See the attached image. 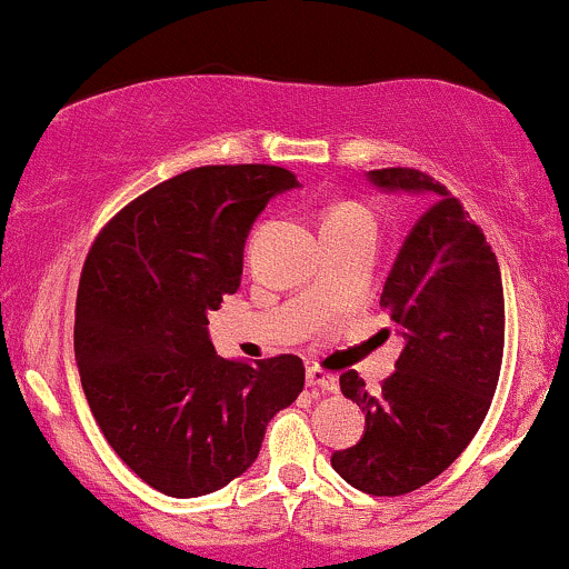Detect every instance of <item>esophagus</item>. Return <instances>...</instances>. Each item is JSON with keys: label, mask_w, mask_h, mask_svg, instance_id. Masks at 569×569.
Returning <instances> with one entry per match:
<instances>
[{"label": "esophagus", "mask_w": 569, "mask_h": 569, "mask_svg": "<svg viewBox=\"0 0 569 569\" xmlns=\"http://www.w3.org/2000/svg\"><path fill=\"white\" fill-rule=\"evenodd\" d=\"M307 385H309V388L326 390V393H333V390L339 388L336 377L328 375V371H322L320 366H309V369H307Z\"/></svg>", "instance_id": "1"}]
</instances>
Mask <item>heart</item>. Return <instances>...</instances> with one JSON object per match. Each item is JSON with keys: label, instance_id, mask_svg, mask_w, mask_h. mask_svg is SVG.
Masks as SVG:
<instances>
[{"label": "heart", "instance_id": "heart-1", "mask_svg": "<svg viewBox=\"0 0 569 569\" xmlns=\"http://www.w3.org/2000/svg\"><path fill=\"white\" fill-rule=\"evenodd\" d=\"M358 222H366L375 228V217H371L369 209H363V206L358 203H339V206H331L326 213H322V233H328V230L333 228H347V224H358Z\"/></svg>", "mask_w": 569, "mask_h": 569}]
</instances>
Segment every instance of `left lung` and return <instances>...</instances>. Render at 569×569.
Segmentation results:
<instances>
[{
  "instance_id": "1",
  "label": "left lung",
  "mask_w": 569,
  "mask_h": 569,
  "mask_svg": "<svg viewBox=\"0 0 569 569\" xmlns=\"http://www.w3.org/2000/svg\"><path fill=\"white\" fill-rule=\"evenodd\" d=\"M385 189L429 194L382 287L380 307L401 328L396 371L371 393L358 371L341 393L363 409L358 445L331 463L358 491L401 497L463 453L491 407L505 352V292L497 254L448 187L415 168L369 170Z\"/></svg>"
}]
</instances>
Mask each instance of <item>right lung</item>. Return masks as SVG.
Returning <instances> with one entry per match:
<instances>
[{"label":"right lung","instance_id":"obj_1","mask_svg":"<svg viewBox=\"0 0 569 569\" xmlns=\"http://www.w3.org/2000/svg\"><path fill=\"white\" fill-rule=\"evenodd\" d=\"M296 176L206 164L127 203L91 243L76 298V360L116 456L168 497L247 472L268 420L303 390V360H224L209 311L238 290L254 217Z\"/></svg>","mask_w":569,"mask_h":569}]
</instances>
